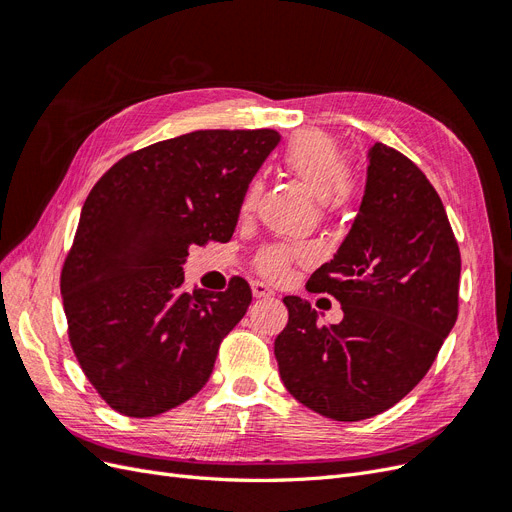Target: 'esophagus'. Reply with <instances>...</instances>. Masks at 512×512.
I'll list each match as a JSON object with an SVG mask.
<instances>
[{"label": "esophagus", "instance_id": "obj_1", "mask_svg": "<svg viewBox=\"0 0 512 512\" xmlns=\"http://www.w3.org/2000/svg\"><path fill=\"white\" fill-rule=\"evenodd\" d=\"M252 294L256 299H267V297H273V290L267 286V284H262V282H254L252 284Z\"/></svg>", "mask_w": 512, "mask_h": 512}]
</instances>
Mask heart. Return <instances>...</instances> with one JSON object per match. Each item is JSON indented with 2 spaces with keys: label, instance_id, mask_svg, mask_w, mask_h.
Segmentation results:
<instances>
[{
  "label": "heart",
  "instance_id": "b5f03b06",
  "mask_svg": "<svg viewBox=\"0 0 512 512\" xmlns=\"http://www.w3.org/2000/svg\"><path fill=\"white\" fill-rule=\"evenodd\" d=\"M282 164L312 190L327 211L346 209L359 192V175L346 160V151L335 136L320 130H303L290 138L282 153ZM260 185L252 181L241 198V213H250L256 205ZM307 245L273 243L256 254L254 267L267 280H282L294 258H305Z\"/></svg>",
  "mask_w": 512,
  "mask_h": 512
}]
</instances>
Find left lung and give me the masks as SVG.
<instances>
[{
  "label": "left lung",
  "mask_w": 512,
  "mask_h": 512,
  "mask_svg": "<svg viewBox=\"0 0 512 512\" xmlns=\"http://www.w3.org/2000/svg\"><path fill=\"white\" fill-rule=\"evenodd\" d=\"M461 256L438 192L404 153L369 149L359 215L309 292L342 303L344 320L318 327L316 309L286 297L275 359L288 393L333 421H363L423 380L459 312Z\"/></svg>",
  "instance_id": "8db88e82"
}]
</instances>
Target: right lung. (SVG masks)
Masks as SVG:
<instances>
[{
  "instance_id": "obj_1",
  "label": "right lung",
  "mask_w": 512,
  "mask_h": 512,
  "mask_svg": "<svg viewBox=\"0 0 512 512\" xmlns=\"http://www.w3.org/2000/svg\"><path fill=\"white\" fill-rule=\"evenodd\" d=\"M277 143L275 130H196L128 153L91 188L59 286L76 361L119 414L158 416L207 384L252 288L232 277L188 294L183 265L190 247L230 241Z\"/></svg>"
}]
</instances>
